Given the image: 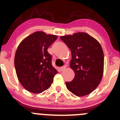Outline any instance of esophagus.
<instances>
[{
    "instance_id": "obj_1",
    "label": "esophagus",
    "mask_w": 120,
    "mask_h": 120,
    "mask_svg": "<svg viewBox=\"0 0 120 120\" xmlns=\"http://www.w3.org/2000/svg\"><path fill=\"white\" fill-rule=\"evenodd\" d=\"M65 68H66V66H63L59 68V69H60V70H61V71H64L65 69Z\"/></svg>"
}]
</instances>
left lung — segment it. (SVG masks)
<instances>
[{"instance_id":"left-lung-1","label":"left lung","mask_w":120,"mask_h":120,"mask_svg":"<svg viewBox=\"0 0 120 120\" xmlns=\"http://www.w3.org/2000/svg\"><path fill=\"white\" fill-rule=\"evenodd\" d=\"M71 52L70 68L75 78L66 82L70 91L78 97L90 94L98 86L103 74L104 55L98 41L85 32L62 36Z\"/></svg>"}]
</instances>
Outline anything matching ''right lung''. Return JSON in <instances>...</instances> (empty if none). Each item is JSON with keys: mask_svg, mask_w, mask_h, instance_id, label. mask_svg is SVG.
Masks as SVG:
<instances>
[{"mask_svg": "<svg viewBox=\"0 0 120 120\" xmlns=\"http://www.w3.org/2000/svg\"><path fill=\"white\" fill-rule=\"evenodd\" d=\"M58 38L42 31L33 33L20 43L14 65L18 79L30 93L38 94L50 87L58 71L52 65L47 49Z\"/></svg>", "mask_w": 120, "mask_h": 120, "instance_id": "1", "label": "right lung"}]
</instances>
